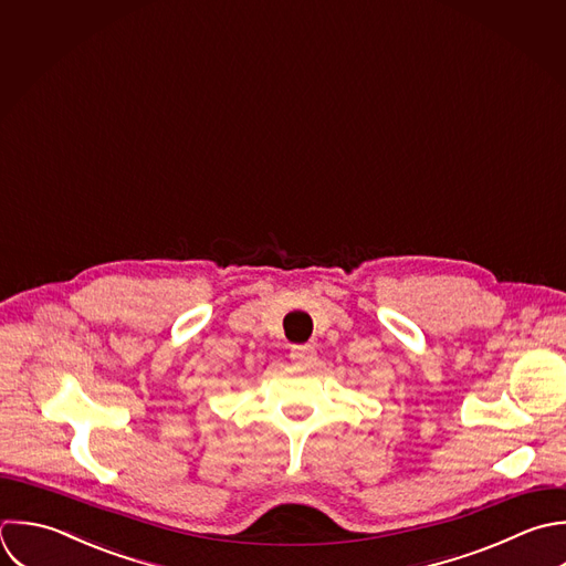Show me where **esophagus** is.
<instances>
[{
	"label": "esophagus",
	"instance_id": "34e87169",
	"mask_svg": "<svg viewBox=\"0 0 566 566\" xmlns=\"http://www.w3.org/2000/svg\"><path fill=\"white\" fill-rule=\"evenodd\" d=\"M291 359L297 364V366H313L315 359H317V350L315 346L311 344H304V346H293L291 348Z\"/></svg>",
	"mask_w": 566,
	"mask_h": 566
}]
</instances>
